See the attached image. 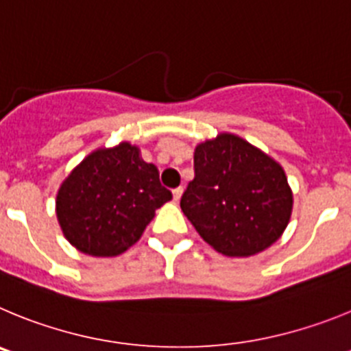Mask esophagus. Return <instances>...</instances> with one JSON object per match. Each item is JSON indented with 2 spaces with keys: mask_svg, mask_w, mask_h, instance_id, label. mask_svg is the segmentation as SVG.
<instances>
[{
  "mask_svg": "<svg viewBox=\"0 0 351 351\" xmlns=\"http://www.w3.org/2000/svg\"><path fill=\"white\" fill-rule=\"evenodd\" d=\"M182 192H183L182 187L173 189V199H175V201H180V197H182Z\"/></svg>",
  "mask_w": 351,
  "mask_h": 351,
  "instance_id": "1",
  "label": "esophagus"
}]
</instances>
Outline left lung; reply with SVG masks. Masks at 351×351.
I'll return each mask as SVG.
<instances>
[{"label":"left lung","instance_id":"8db88e82","mask_svg":"<svg viewBox=\"0 0 351 351\" xmlns=\"http://www.w3.org/2000/svg\"><path fill=\"white\" fill-rule=\"evenodd\" d=\"M180 206L215 250L248 257L282 236L292 213V191L269 156L234 134H220L195 147L194 180Z\"/></svg>","mask_w":351,"mask_h":351}]
</instances>
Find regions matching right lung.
<instances>
[{"mask_svg":"<svg viewBox=\"0 0 351 351\" xmlns=\"http://www.w3.org/2000/svg\"><path fill=\"white\" fill-rule=\"evenodd\" d=\"M171 199L154 164L121 143L85 157L58 192L56 211L66 239L87 255H121L143 234L157 208Z\"/></svg>","mask_w":351,"mask_h":351,"instance_id":"obj_1","label":"right lung"}]
</instances>
